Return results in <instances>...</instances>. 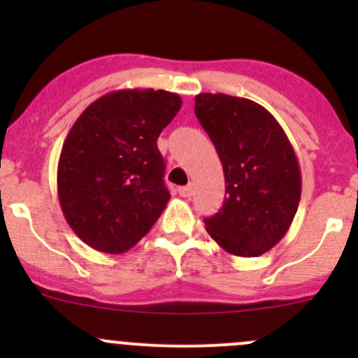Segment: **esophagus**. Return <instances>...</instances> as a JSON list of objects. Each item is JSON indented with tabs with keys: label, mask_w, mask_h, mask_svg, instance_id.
<instances>
[{
	"label": "esophagus",
	"mask_w": 358,
	"mask_h": 358,
	"mask_svg": "<svg viewBox=\"0 0 358 358\" xmlns=\"http://www.w3.org/2000/svg\"><path fill=\"white\" fill-rule=\"evenodd\" d=\"M178 194L182 197H192L194 194V187L192 185H185V187H180L178 189Z\"/></svg>",
	"instance_id": "obj_1"
}]
</instances>
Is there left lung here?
<instances>
[{
    "mask_svg": "<svg viewBox=\"0 0 358 358\" xmlns=\"http://www.w3.org/2000/svg\"><path fill=\"white\" fill-rule=\"evenodd\" d=\"M196 115L225 175V201L206 230L227 252L252 258L289 230L301 197V173L289 138L265 107L225 93H199Z\"/></svg>",
    "mask_w": 358,
    "mask_h": 358,
    "instance_id": "1",
    "label": "left lung"
}]
</instances>
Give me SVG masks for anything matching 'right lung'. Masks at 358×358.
<instances>
[{
  "mask_svg": "<svg viewBox=\"0 0 358 358\" xmlns=\"http://www.w3.org/2000/svg\"><path fill=\"white\" fill-rule=\"evenodd\" d=\"M182 107L164 90H119L88 106L72 124L57 169L64 216L96 251L121 255L164 211V159L157 138Z\"/></svg>",
  "mask_w": 358,
  "mask_h": 358,
  "instance_id": "obj_1",
  "label": "right lung"
}]
</instances>
